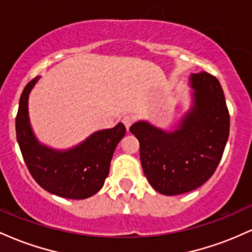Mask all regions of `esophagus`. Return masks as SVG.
I'll return each instance as SVG.
<instances>
[{"instance_id":"34e87169","label":"esophagus","mask_w":252,"mask_h":252,"mask_svg":"<svg viewBox=\"0 0 252 252\" xmlns=\"http://www.w3.org/2000/svg\"><path fill=\"white\" fill-rule=\"evenodd\" d=\"M122 122H123L124 126H126V128L129 129V126H131L132 123H134V118L130 117V116H124L122 118Z\"/></svg>"}]
</instances>
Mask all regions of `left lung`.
Here are the masks:
<instances>
[{"label":"left lung","instance_id":"8db88e82","mask_svg":"<svg viewBox=\"0 0 252 252\" xmlns=\"http://www.w3.org/2000/svg\"><path fill=\"white\" fill-rule=\"evenodd\" d=\"M194 105L178 130L167 132L137 122L130 132L140 142L143 173L164 195L190 192L205 184L221 160L230 132V115L220 83L200 72L190 76Z\"/></svg>","mask_w":252,"mask_h":252}]
</instances>
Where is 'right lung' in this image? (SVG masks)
Masks as SVG:
<instances>
[{"label":"right lung","instance_id":"1","mask_svg":"<svg viewBox=\"0 0 252 252\" xmlns=\"http://www.w3.org/2000/svg\"><path fill=\"white\" fill-rule=\"evenodd\" d=\"M37 79L35 77L25 86L15 120L16 138L26 166L34 180L52 194L67 199L90 198L103 187L126 126L118 123L115 128L94 132L66 152L42 146L33 135L28 118V94Z\"/></svg>","mask_w":252,"mask_h":252}]
</instances>
